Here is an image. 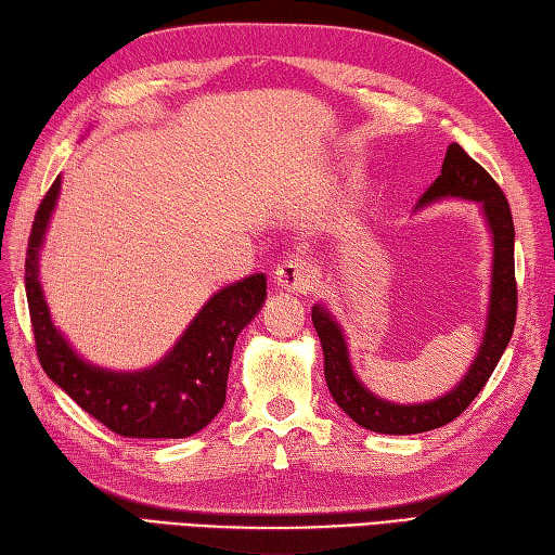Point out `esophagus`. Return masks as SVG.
Wrapping results in <instances>:
<instances>
[{
  "label": "esophagus",
  "instance_id": "34e87169",
  "mask_svg": "<svg viewBox=\"0 0 555 555\" xmlns=\"http://www.w3.org/2000/svg\"><path fill=\"white\" fill-rule=\"evenodd\" d=\"M311 282L313 270L307 261H299V258H292V261H285L275 268V285L280 289L301 294L311 287Z\"/></svg>",
  "mask_w": 555,
  "mask_h": 555
}]
</instances>
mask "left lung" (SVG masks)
Returning <instances> with one entry per match:
<instances>
[{
  "mask_svg": "<svg viewBox=\"0 0 555 555\" xmlns=\"http://www.w3.org/2000/svg\"><path fill=\"white\" fill-rule=\"evenodd\" d=\"M440 198H465L477 201L493 236V270H491V297L489 313H486V331L481 337L479 352L474 357L469 371L455 388L440 398L422 404H398L373 395L364 383L357 378L349 361V349L340 323L321 304L311 309V321L323 347V369L327 390L335 402L343 406L347 416L376 434L410 436L424 434L431 428L446 426L467 410L477 398L486 380L505 352L513 337L517 319V282H515V228L507 198L501 186L486 169L472 160L465 149L457 143L448 145L443 169L436 182L424 191L420 206L436 203Z\"/></svg>",
  "mask_w": 555,
  "mask_h": 555,
  "instance_id": "left-lung-1",
  "label": "left lung"
}]
</instances>
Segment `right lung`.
Listing matches in <instances>:
<instances>
[{"label": "right lung", "mask_w": 555, "mask_h": 555, "mask_svg": "<svg viewBox=\"0 0 555 555\" xmlns=\"http://www.w3.org/2000/svg\"><path fill=\"white\" fill-rule=\"evenodd\" d=\"M62 177L54 179L33 220L26 251V297L44 373L69 398L127 438H186L208 426L224 404L232 349L266 301V275H248L220 289L169 352L143 371H109L88 364L56 331L40 285V248Z\"/></svg>", "instance_id": "obj_1"}]
</instances>
